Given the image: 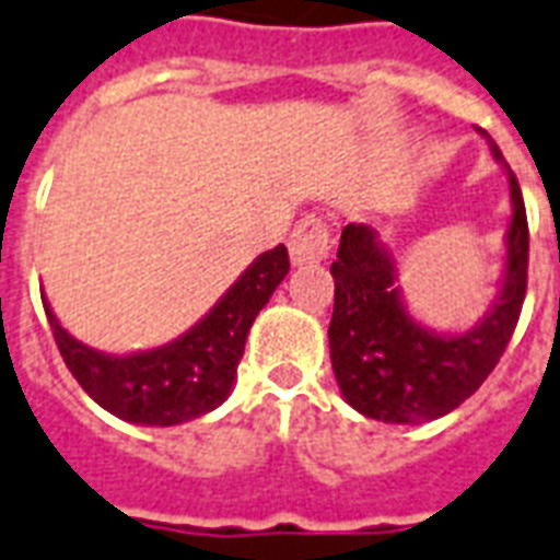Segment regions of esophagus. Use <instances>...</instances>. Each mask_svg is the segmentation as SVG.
Here are the masks:
<instances>
[{"label": "esophagus", "mask_w": 560, "mask_h": 560, "mask_svg": "<svg viewBox=\"0 0 560 560\" xmlns=\"http://www.w3.org/2000/svg\"><path fill=\"white\" fill-rule=\"evenodd\" d=\"M329 225L324 219L306 217L298 222L292 240H289V254H292L294 266H312L320 262L329 254Z\"/></svg>", "instance_id": "1"}]
</instances>
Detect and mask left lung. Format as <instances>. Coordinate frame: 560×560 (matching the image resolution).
Here are the masks:
<instances>
[{
  "mask_svg": "<svg viewBox=\"0 0 560 560\" xmlns=\"http://www.w3.org/2000/svg\"><path fill=\"white\" fill-rule=\"evenodd\" d=\"M480 136L509 176L512 222L498 298L468 332H436L405 306L399 266L370 225L341 231L332 262L335 308L329 355L347 405L370 419L419 424L440 419L477 393L512 341L526 298L529 225L517 178L486 129Z\"/></svg>",
  "mask_w": 560,
  "mask_h": 560,
  "instance_id": "8db88e82",
  "label": "left lung"
}]
</instances>
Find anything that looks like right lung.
<instances>
[{"mask_svg": "<svg viewBox=\"0 0 560 560\" xmlns=\"http://www.w3.org/2000/svg\"><path fill=\"white\" fill-rule=\"evenodd\" d=\"M289 275V252L259 254L196 326L155 350L109 355L80 343L43 301L54 341L83 390L124 422L170 428L217 410L231 396L254 317Z\"/></svg>", "mask_w": 560, "mask_h": 560, "instance_id": "1", "label": "right lung"}]
</instances>
